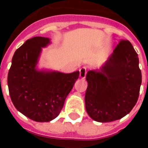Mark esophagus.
Wrapping results in <instances>:
<instances>
[{
  "instance_id": "1",
  "label": "esophagus",
  "mask_w": 148,
  "mask_h": 148,
  "mask_svg": "<svg viewBox=\"0 0 148 148\" xmlns=\"http://www.w3.org/2000/svg\"><path fill=\"white\" fill-rule=\"evenodd\" d=\"M79 71H80V77L82 79L85 78L86 74H87V67H82L79 70Z\"/></svg>"
}]
</instances>
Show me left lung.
I'll list each match as a JSON object with an SVG mask.
<instances>
[{"label":"left lung","instance_id":"1","mask_svg":"<svg viewBox=\"0 0 148 148\" xmlns=\"http://www.w3.org/2000/svg\"><path fill=\"white\" fill-rule=\"evenodd\" d=\"M85 108L98 122L126 116L135 106L141 84L139 59L129 40H121L100 70L89 71Z\"/></svg>","mask_w":148,"mask_h":148}]
</instances>
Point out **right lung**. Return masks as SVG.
<instances>
[{"instance_id":"obj_1","label":"right lung","mask_w":148,"mask_h":148,"mask_svg":"<svg viewBox=\"0 0 148 148\" xmlns=\"http://www.w3.org/2000/svg\"><path fill=\"white\" fill-rule=\"evenodd\" d=\"M50 43L44 37L26 40L15 51L8 75L9 94L16 109L38 122L58 117L79 77L78 71L64 74L37 69L42 47Z\"/></svg>"}]
</instances>
